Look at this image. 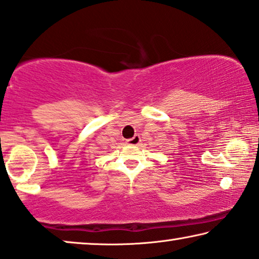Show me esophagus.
Returning <instances> with one entry per match:
<instances>
[{
  "mask_svg": "<svg viewBox=\"0 0 259 259\" xmlns=\"http://www.w3.org/2000/svg\"><path fill=\"white\" fill-rule=\"evenodd\" d=\"M141 142V137L138 136V135H135L133 138H129V140H126V143L129 145H138Z\"/></svg>",
  "mask_w": 259,
  "mask_h": 259,
  "instance_id": "esophagus-1",
  "label": "esophagus"
}]
</instances>
